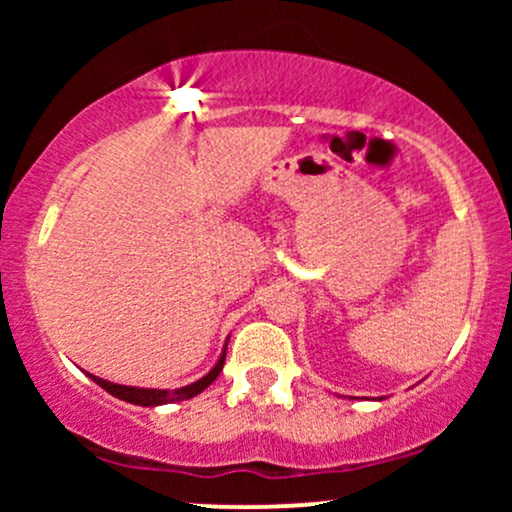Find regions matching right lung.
I'll list each match as a JSON object with an SVG mask.
<instances>
[{"mask_svg": "<svg viewBox=\"0 0 512 512\" xmlns=\"http://www.w3.org/2000/svg\"><path fill=\"white\" fill-rule=\"evenodd\" d=\"M226 346H228V339H226V344H223V351H221L219 361L214 363V368H211L207 375H202V378L195 380V383H190V385H185V387H175V390H158V387L117 385V383H110V380L98 378V375H91V373H86V375L93 380V383L101 385L105 392H110V395H113V397L122 399V402L137 404V407H161V404L185 402V399L197 397L199 392L207 390V387L214 383L216 378H219V373H221V368H223V361H226Z\"/></svg>", "mask_w": 512, "mask_h": 512, "instance_id": "add662e5", "label": "right lung"}]
</instances>
